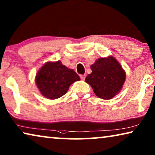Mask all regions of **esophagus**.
Listing matches in <instances>:
<instances>
[{"label": "esophagus", "instance_id": "1", "mask_svg": "<svg viewBox=\"0 0 155 155\" xmlns=\"http://www.w3.org/2000/svg\"><path fill=\"white\" fill-rule=\"evenodd\" d=\"M80 78H81V80H84V79H85V78H86V75H80Z\"/></svg>", "mask_w": 155, "mask_h": 155}]
</instances>
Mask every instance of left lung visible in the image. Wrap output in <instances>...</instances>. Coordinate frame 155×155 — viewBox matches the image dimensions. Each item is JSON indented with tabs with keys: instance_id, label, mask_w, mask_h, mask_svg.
Returning a JSON list of instances; mask_svg holds the SVG:
<instances>
[{
	"instance_id": "1",
	"label": "left lung",
	"mask_w": 155,
	"mask_h": 155,
	"mask_svg": "<svg viewBox=\"0 0 155 155\" xmlns=\"http://www.w3.org/2000/svg\"><path fill=\"white\" fill-rule=\"evenodd\" d=\"M92 73L85 82L91 86L100 98L111 99L120 91L125 81V73L113 57L101 58L91 66Z\"/></svg>"
}]
</instances>
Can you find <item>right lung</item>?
Masks as SVG:
<instances>
[{"label": "right lung", "instance_id": "right-lung-1", "mask_svg": "<svg viewBox=\"0 0 155 155\" xmlns=\"http://www.w3.org/2000/svg\"><path fill=\"white\" fill-rule=\"evenodd\" d=\"M80 80L74 71L58 61L48 62L42 66L37 74L36 84L43 96L54 100L66 94L70 85Z\"/></svg>", "mask_w": 155, "mask_h": 155}]
</instances>
